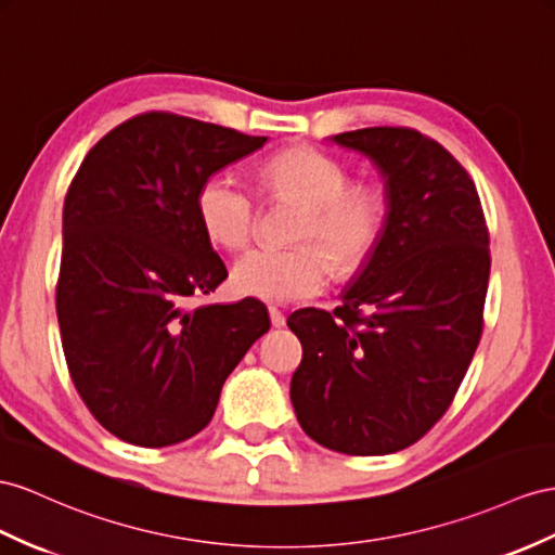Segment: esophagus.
Here are the masks:
<instances>
[{
	"label": "esophagus",
	"instance_id": "esophagus-1",
	"mask_svg": "<svg viewBox=\"0 0 555 555\" xmlns=\"http://www.w3.org/2000/svg\"><path fill=\"white\" fill-rule=\"evenodd\" d=\"M269 319H272L274 328H283V325H286V317H283V311H279L276 307H269Z\"/></svg>",
	"mask_w": 555,
	"mask_h": 555
}]
</instances>
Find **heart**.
Listing matches in <instances>:
<instances>
[{"label": "heart", "mask_w": 555, "mask_h": 555, "mask_svg": "<svg viewBox=\"0 0 555 555\" xmlns=\"http://www.w3.org/2000/svg\"><path fill=\"white\" fill-rule=\"evenodd\" d=\"M264 178L281 194L307 204L302 238H319L337 264H359L382 232L385 204L373 190H347V168L319 150H288L264 166ZM198 220L206 234L224 248H241L255 232L258 204L234 170L208 176L196 196ZM333 264L317 244L293 248L255 246L238 255L232 283L241 295L269 302L305 300L328 286Z\"/></svg>", "instance_id": "1"}]
</instances>
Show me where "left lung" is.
<instances>
[{
	"label": "left lung",
	"instance_id": "1",
	"mask_svg": "<svg viewBox=\"0 0 555 555\" xmlns=\"http://www.w3.org/2000/svg\"><path fill=\"white\" fill-rule=\"evenodd\" d=\"M385 188V222L335 311L297 309V422L319 446L389 454L443 417L474 359L490 238L474 180L436 140L375 126L337 133Z\"/></svg>",
	"mask_w": 555,
	"mask_h": 555
}]
</instances>
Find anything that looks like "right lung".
<instances>
[{"mask_svg":"<svg viewBox=\"0 0 555 555\" xmlns=\"http://www.w3.org/2000/svg\"><path fill=\"white\" fill-rule=\"evenodd\" d=\"M264 142L147 112L98 140L69 184L55 291L63 351L83 403L126 443L166 448L202 431L224 379L269 331L253 297L188 309L227 279L198 190Z\"/></svg>","mask_w":555,"mask_h":555,"instance_id":"obj_1","label":"right lung"}]
</instances>
